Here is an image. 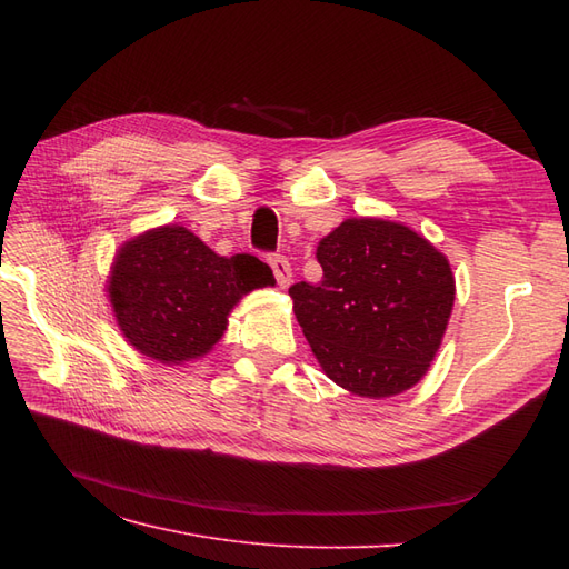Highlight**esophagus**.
<instances>
[{
    "label": "esophagus",
    "instance_id": "obj_1",
    "mask_svg": "<svg viewBox=\"0 0 569 569\" xmlns=\"http://www.w3.org/2000/svg\"><path fill=\"white\" fill-rule=\"evenodd\" d=\"M268 263H270V268L274 272V280H278V284L280 287H289L291 284V266H289L287 258L280 256V253H270L268 256Z\"/></svg>",
    "mask_w": 569,
    "mask_h": 569
}]
</instances>
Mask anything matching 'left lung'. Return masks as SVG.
Listing matches in <instances>:
<instances>
[{
  "label": "left lung",
  "instance_id": "obj_1",
  "mask_svg": "<svg viewBox=\"0 0 569 569\" xmlns=\"http://www.w3.org/2000/svg\"><path fill=\"white\" fill-rule=\"evenodd\" d=\"M316 258L322 280L291 284L289 297L325 375L366 399L416 387L453 311L449 258L382 218H347Z\"/></svg>",
  "mask_w": 569,
  "mask_h": 569
}]
</instances>
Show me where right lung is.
Listing matches in <instances>:
<instances>
[{
	"label": "right lung",
	"instance_id": "add662e5",
	"mask_svg": "<svg viewBox=\"0 0 569 569\" xmlns=\"http://www.w3.org/2000/svg\"><path fill=\"white\" fill-rule=\"evenodd\" d=\"M256 256H218L182 226L147 230L116 251L109 299L126 341L163 366L209 353L244 295L272 287Z\"/></svg>",
	"mask_w": 569,
	"mask_h": 569
}]
</instances>
